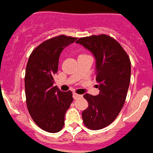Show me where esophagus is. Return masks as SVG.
Listing matches in <instances>:
<instances>
[{"label":"esophagus","instance_id":"34e87169","mask_svg":"<svg viewBox=\"0 0 153 153\" xmlns=\"http://www.w3.org/2000/svg\"><path fill=\"white\" fill-rule=\"evenodd\" d=\"M73 97H74V99H78V98L82 97V95H79V94H76V93H73Z\"/></svg>","mask_w":153,"mask_h":153}]
</instances>
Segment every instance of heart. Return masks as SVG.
<instances>
[{
  "label": "heart",
  "instance_id": "b5f03b06",
  "mask_svg": "<svg viewBox=\"0 0 153 153\" xmlns=\"http://www.w3.org/2000/svg\"><path fill=\"white\" fill-rule=\"evenodd\" d=\"M82 55H85V54H82Z\"/></svg>",
  "mask_w": 153,
  "mask_h": 153
}]
</instances>
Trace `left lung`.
Returning a JSON list of instances; mask_svg holds the SVG:
<instances>
[{
    "instance_id": "1",
    "label": "left lung",
    "mask_w": 153,
    "mask_h": 153,
    "mask_svg": "<svg viewBox=\"0 0 153 153\" xmlns=\"http://www.w3.org/2000/svg\"><path fill=\"white\" fill-rule=\"evenodd\" d=\"M76 43L91 51L96 58L100 94L83 96L89 105L82 116L87 128L100 130L110 125L123 107L131 74L130 57L115 38L106 34L80 38Z\"/></svg>"
}]
</instances>
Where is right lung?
Here are the masks:
<instances>
[{
    "label": "right lung",
    "instance_id": "add662e5",
    "mask_svg": "<svg viewBox=\"0 0 153 153\" xmlns=\"http://www.w3.org/2000/svg\"><path fill=\"white\" fill-rule=\"evenodd\" d=\"M77 38L59 35L36 47L30 55L25 73L26 102L32 120L41 129L56 133L64 125V115L73 101L72 92L53 86L60 53Z\"/></svg>",
    "mask_w": 153,
    "mask_h": 153
}]
</instances>
